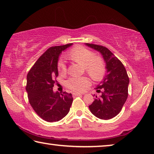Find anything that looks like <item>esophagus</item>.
<instances>
[{"label": "esophagus", "instance_id": "esophagus-1", "mask_svg": "<svg viewBox=\"0 0 154 154\" xmlns=\"http://www.w3.org/2000/svg\"><path fill=\"white\" fill-rule=\"evenodd\" d=\"M82 94H79V93H73L72 94V96L73 97H76V96H82Z\"/></svg>", "mask_w": 154, "mask_h": 154}]
</instances>
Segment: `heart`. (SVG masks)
<instances>
[{"mask_svg": "<svg viewBox=\"0 0 154 154\" xmlns=\"http://www.w3.org/2000/svg\"><path fill=\"white\" fill-rule=\"evenodd\" d=\"M69 57L72 60L84 66L85 72L94 80L102 79L106 71L105 61L100 56H95L93 51L82 46H77L70 51ZM59 72L64 74L66 72V61L63 58L58 63ZM66 86L76 92H82L90 85V81L87 77H72L66 82Z\"/></svg>", "mask_w": 154, "mask_h": 154, "instance_id": "1", "label": "heart"}]
</instances>
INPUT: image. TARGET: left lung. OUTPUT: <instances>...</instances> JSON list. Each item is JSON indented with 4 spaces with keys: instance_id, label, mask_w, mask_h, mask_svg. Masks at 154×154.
Here are the masks:
<instances>
[{
    "instance_id": "1",
    "label": "left lung",
    "mask_w": 154,
    "mask_h": 154,
    "mask_svg": "<svg viewBox=\"0 0 154 154\" xmlns=\"http://www.w3.org/2000/svg\"><path fill=\"white\" fill-rule=\"evenodd\" d=\"M87 46L98 51L106 63V73L96 86L98 92L102 90L100 97L96 96L89 109L92 113L101 119H109L121 111L128 94L129 77L122 62L105 47L92 43Z\"/></svg>"
}]
</instances>
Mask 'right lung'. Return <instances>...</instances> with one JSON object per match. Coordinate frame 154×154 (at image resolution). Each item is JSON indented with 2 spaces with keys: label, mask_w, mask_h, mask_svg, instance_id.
<instances>
[{
  "label": "right lung",
  "mask_w": 154,
  "mask_h": 154,
  "mask_svg": "<svg viewBox=\"0 0 154 154\" xmlns=\"http://www.w3.org/2000/svg\"><path fill=\"white\" fill-rule=\"evenodd\" d=\"M72 43L49 48L31 68L27 75L28 100L36 114L49 122H58L66 116L72 103L71 94L54 92L58 76V62L62 51Z\"/></svg>",
  "instance_id": "right-lung-1"
}]
</instances>
